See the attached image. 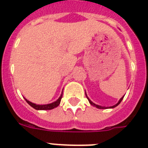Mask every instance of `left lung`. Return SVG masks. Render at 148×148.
<instances>
[{"label":"left lung","instance_id":"obj_1","mask_svg":"<svg viewBox=\"0 0 148 148\" xmlns=\"http://www.w3.org/2000/svg\"><path fill=\"white\" fill-rule=\"evenodd\" d=\"M86 96H87V95H86ZM87 99H88L89 102L90 103V104H92V106H95V107H96V108H99V109H104V108H105V107H101V106H99V105H97V104H94V103H92V101H90V99H88V97H87ZM123 98H124V96H123V97L121 98V99H120L119 101V102L117 103V104H115L114 106H112V107H110V108H115V107H116V106H118L119 104L120 103H121V101H122Z\"/></svg>","mask_w":148,"mask_h":148}]
</instances>
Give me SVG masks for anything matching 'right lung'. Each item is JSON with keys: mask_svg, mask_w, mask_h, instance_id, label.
<instances>
[{"mask_svg": "<svg viewBox=\"0 0 148 148\" xmlns=\"http://www.w3.org/2000/svg\"><path fill=\"white\" fill-rule=\"evenodd\" d=\"M61 99H62V94H61V96L59 97V99L56 101H55V102H53V103H51V104H44V105L35 104H34V103H32V102H30V101H29L27 100L26 99H25V100H26V101H27V102L28 103L30 106H31V107H32V108H34V109L41 110H52V109H53V108H56V107H58V106L59 105L60 102H61Z\"/></svg>", "mask_w": 148, "mask_h": 148, "instance_id": "obj_1", "label": "right lung"}]
</instances>
